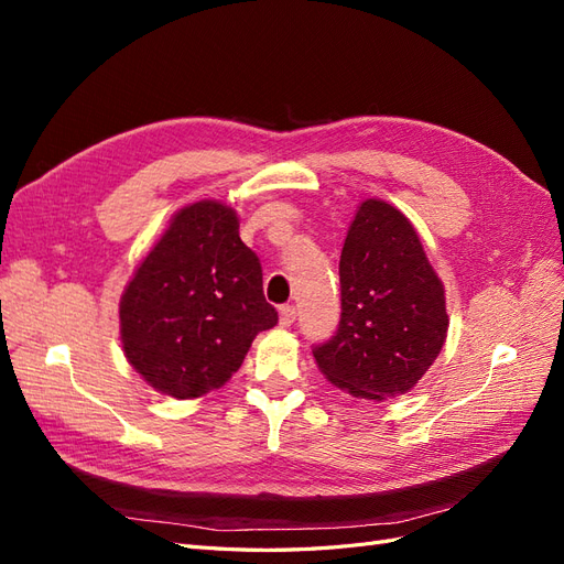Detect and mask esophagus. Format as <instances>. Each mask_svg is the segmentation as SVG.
Masks as SVG:
<instances>
[{"instance_id": "1", "label": "esophagus", "mask_w": 564, "mask_h": 564, "mask_svg": "<svg viewBox=\"0 0 564 564\" xmlns=\"http://www.w3.org/2000/svg\"><path fill=\"white\" fill-rule=\"evenodd\" d=\"M294 322H296L294 305H282V308H280V324H282V327H292Z\"/></svg>"}]
</instances>
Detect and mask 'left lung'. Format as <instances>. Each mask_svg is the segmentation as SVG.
<instances>
[{
  "instance_id": "1",
  "label": "left lung",
  "mask_w": 564,
  "mask_h": 564,
  "mask_svg": "<svg viewBox=\"0 0 564 564\" xmlns=\"http://www.w3.org/2000/svg\"><path fill=\"white\" fill-rule=\"evenodd\" d=\"M340 319L313 348L319 371L355 398L412 390L445 346V286L409 218L383 199L360 204L340 251Z\"/></svg>"
}]
</instances>
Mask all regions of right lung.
Masks as SVG:
<instances>
[{"instance_id": "right-lung-1", "label": "right lung", "mask_w": 564, "mask_h": 564, "mask_svg": "<svg viewBox=\"0 0 564 564\" xmlns=\"http://www.w3.org/2000/svg\"><path fill=\"white\" fill-rule=\"evenodd\" d=\"M275 324L259 256L240 240L237 214L216 199L172 218L119 301L129 365L176 400L224 386L256 334Z\"/></svg>"}]
</instances>
